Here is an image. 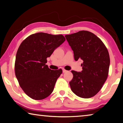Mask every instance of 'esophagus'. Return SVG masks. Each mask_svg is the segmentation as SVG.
<instances>
[{
    "instance_id": "esophagus-1",
    "label": "esophagus",
    "mask_w": 123,
    "mask_h": 123,
    "mask_svg": "<svg viewBox=\"0 0 123 123\" xmlns=\"http://www.w3.org/2000/svg\"><path fill=\"white\" fill-rule=\"evenodd\" d=\"M62 72H63V73H66V72H67V70H66V69H63V70H62Z\"/></svg>"
}]
</instances>
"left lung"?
Masks as SVG:
<instances>
[{
	"label": "left lung",
	"instance_id": "1",
	"mask_svg": "<svg viewBox=\"0 0 123 123\" xmlns=\"http://www.w3.org/2000/svg\"><path fill=\"white\" fill-rule=\"evenodd\" d=\"M74 53V59L83 60L82 70H72L73 74L69 82L73 92L82 98L97 94L107 78L110 63L106 47L96 35L87 31L65 36Z\"/></svg>",
	"mask_w": 123,
	"mask_h": 123
}]
</instances>
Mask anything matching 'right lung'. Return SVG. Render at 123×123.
I'll return each instance as SVG.
<instances>
[{
    "label": "right lung",
    "instance_id": "obj_1",
    "mask_svg": "<svg viewBox=\"0 0 123 123\" xmlns=\"http://www.w3.org/2000/svg\"><path fill=\"white\" fill-rule=\"evenodd\" d=\"M65 40L62 35L38 32L27 37L18 48L14 64L16 76L31 98L42 100L53 92L62 70L49 69L45 64L47 58Z\"/></svg>",
    "mask_w": 123,
    "mask_h": 123
}]
</instances>
